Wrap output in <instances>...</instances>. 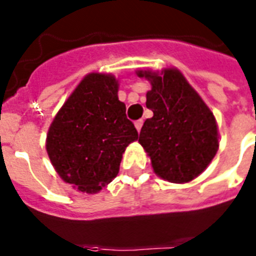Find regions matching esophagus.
Instances as JSON below:
<instances>
[{
  "instance_id": "obj_1",
  "label": "esophagus",
  "mask_w": 256,
  "mask_h": 256,
  "mask_svg": "<svg viewBox=\"0 0 256 256\" xmlns=\"http://www.w3.org/2000/svg\"><path fill=\"white\" fill-rule=\"evenodd\" d=\"M136 130H138V132H140V128H142V126H144V120H136Z\"/></svg>"
}]
</instances>
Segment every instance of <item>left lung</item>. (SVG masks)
Segmentation results:
<instances>
[{"instance_id": "left-lung-1", "label": "left lung", "mask_w": 256, "mask_h": 256, "mask_svg": "<svg viewBox=\"0 0 256 256\" xmlns=\"http://www.w3.org/2000/svg\"><path fill=\"white\" fill-rule=\"evenodd\" d=\"M138 76L152 82L146 106L154 114L140 128V144L156 175L168 182H190L218 152L214 114L178 70Z\"/></svg>"}]
</instances>
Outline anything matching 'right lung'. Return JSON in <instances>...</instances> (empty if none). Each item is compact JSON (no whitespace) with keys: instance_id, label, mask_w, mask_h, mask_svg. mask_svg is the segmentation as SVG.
Returning <instances> with one entry per match:
<instances>
[{"instance_id":"1","label":"right lung","mask_w":256,"mask_h":256,"mask_svg":"<svg viewBox=\"0 0 256 256\" xmlns=\"http://www.w3.org/2000/svg\"><path fill=\"white\" fill-rule=\"evenodd\" d=\"M136 140L138 132L118 100L116 78L92 73L54 118L46 150L66 183L92 194L116 178L124 148Z\"/></svg>"}]
</instances>
